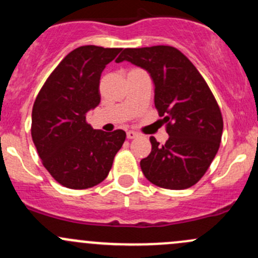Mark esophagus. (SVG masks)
<instances>
[{
	"label": "esophagus",
	"instance_id": "34e87169",
	"mask_svg": "<svg viewBox=\"0 0 258 258\" xmlns=\"http://www.w3.org/2000/svg\"><path fill=\"white\" fill-rule=\"evenodd\" d=\"M137 134L135 131H127V139L132 140V139H136Z\"/></svg>",
	"mask_w": 258,
	"mask_h": 258
}]
</instances>
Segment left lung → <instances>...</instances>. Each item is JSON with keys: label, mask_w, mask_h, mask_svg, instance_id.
<instances>
[{"label": "left lung", "mask_w": 258, "mask_h": 258, "mask_svg": "<svg viewBox=\"0 0 258 258\" xmlns=\"http://www.w3.org/2000/svg\"><path fill=\"white\" fill-rule=\"evenodd\" d=\"M145 69L155 83V106L166 122L168 140L141 160L145 177L168 189L194 186L209 170L220 147L223 119L209 85L191 61L172 46L124 48L117 63Z\"/></svg>", "instance_id": "obj_1"}]
</instances>
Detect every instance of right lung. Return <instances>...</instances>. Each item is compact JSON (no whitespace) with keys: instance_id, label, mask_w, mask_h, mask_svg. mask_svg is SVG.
<instances>
[{"instance_id":"add662e5","label":"right lung","mask_w":258,"mask_h":258,"mask_svg":"<svg viewBox=\"0 0 258 258\" xmlns=\"http://www.w3.org/2000/svg\"><path fill=\"white\" fill-rule=\"evenodd\" d=\"M121 49L92 45L74 49L49 75L33 103V144L49 175L67 188L101 183L126 140L122 130L108 134L86 121V113L101 101V74Z\"/></svg>"}]
</instances>
